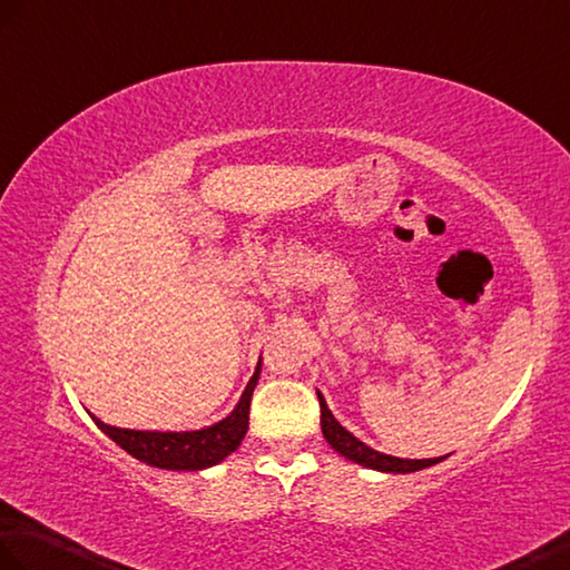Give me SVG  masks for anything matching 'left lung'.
<instances>
[{
	"mask_svg": "<svg viewBox=\"0 0 570 570\" xmlns=\"http://www.w3.org/2000/svg\"><path fill=\"white\" fill-rule=\"evenodd\" d=\"M317 401H321V428H323L325 442L333 446L337 454H342L364 469H374V471H383V473H415V471L440 464L442 459L449 456L446 454V456H436V459H401V456L381 454V452H376V449L366 446L364 442L356 440L352 432H347L340 425L335 415L330 413L323 393H317Z\"/></svg>",
	"mask_w": 570,
	"mask_h": 570,
	"instance_id": "obj_1",
	"label": "left lung"
}]
</instances>
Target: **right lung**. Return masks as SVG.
I'll return each mask as SVG.
<instances>
[{"instance_id":"1","label":"right lung","mask_w":570,"mask_h":570,"mask_svg":"<svg viewBox=\"0 0 570 570\" xmlns=\"http://www.w3.org/2000/svg\"><path fill=\"white\" fill-rule=\"evenodd\" d=\"M259 374L262 360L257 362L255 374L247 381V386L240 395V401L233 407V413L218 420L216 425H208L202 430H128L106 425L99 417L91 413L89 415L106 436H111L118 446L126 449L130 456H136L142 464L167 471H204L220 464L223 459H228L245 440L249 428V401H253V391L257 386Z\"/></svg>"}]
</instances>
